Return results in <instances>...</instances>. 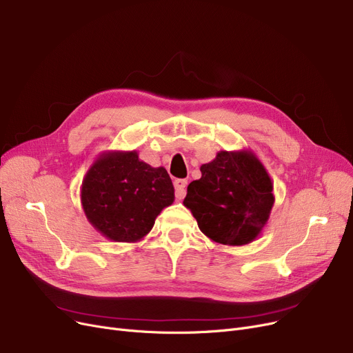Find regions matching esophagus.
Returning a JSON list of instances; mask_svg holds the SVG:
<instances>
[{
	"mask_svg": "<svg viewBox=\"0 0 353 353\" xmlns=\"http://www.w3.org/2000/svg\"><path fill=\"white\" fill-rule=\"evenodd\" d=\"M186 186H188V180L186 179H177L174 180V190H176V199L177 201H181L186 196Z\"/></svg>",
	"mask_w": 353,
	"mask_h": 353,
	"instance_id": "34e87169",
	"label": "esophagus"
}]
</instances>
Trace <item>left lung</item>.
I'll return each mask as SVG.
<instances>
[{
  "instance_id": "left-lung-1",
  "label": "left lung",
  "mask_w": 353,
  "mask_h": 353,
  "mask_svg": "<svg viewBox=\"0 0 353 353\" xmlns=\"http://www.w3.org/2000/svg\"><path fill=\"white\" fill-rule=\"evenodd\" d=\"M202 177L183 201L199 229L213 242L241 247L255 241L274 206L272 181L251 150L219 151L201 165Z\"/></svg>"
}]
</instances>
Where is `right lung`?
<instances>
[{"mask_svg": "<svg viewBox=\"0 0 353 353\" xmlns=\"http://www.w3.org/2000/svg\"><path fill=\"white\" fill-rule=\"evenodd\" d=\"M173 202L174 188L165 168L141 161L135 150L102 152L81 188L86 219L115 242L141 241Z\"/></svg>", "mask_w": 353, "mask_h": 353, "instance_id": "1", "label": "right lung"}]
</instances>
